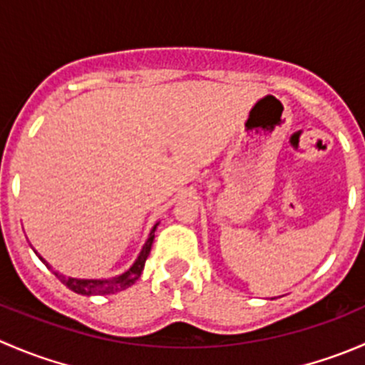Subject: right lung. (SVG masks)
<instances>
[{"label": "right lung", "instance_id": "obj_1", "mask_svg": "<svg viewBox=\"0 0 365 365\" xmlns=\"http://www.w3.org/2000/svg\"><path fill=\"white\" fill-rule=\"evenodd\" d=\"M155 227H157V224H155ZM155 227H153L152 233H150L148 240H146L145 247H143V251L138 256V259H135V263L132 264V267L128 268L125 274L118 275V277L106 279V281H93V279L65 277V275L58 274V272H54V275H56V277L60 279V281L63 282V284L67 286L68 289H72L73 293H79V295H86V297H90V295H111V293L123 292V289H127L128 286H132L135 281H138L139 277H141V272H143V268H145L146 257H148L150 249H152V244H153V238H155ZM40 259H42V257H40ZM43 263H46V261H43ZM46 267H49V264L46 263Z\"/></svg>", "mask_w": 365, "mask_h": 365}]
</instances>
